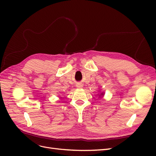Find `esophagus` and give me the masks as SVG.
I'll list each match as a JSON object with an SVG mask.
<instances>
[{
	"instance_id": "1",
	"label": "esophagus",
	"mask_w": 156,
	"mask_h": 156,
	"mask_svg": "<svg viewBox=\"0 0 156 156\" xmlns=\"http://www.w3.org/2000/svg\"><path fill=\"white\" fill-rule=\"evenodd\" d=\"M83 84H81V83H78L77 84V88H83Z\"/></svg>"
}]
</instances>
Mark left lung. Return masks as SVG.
<instances>
[{
    "mask_svg": "<svg viewBox=\"0 0 156 156\" xmlns=\"http://www.w3.org/2000/svg\"><path fill=\"white\" fill-rule=\"evenodd\" d=\"M104 94H105L104 92H100V94H98V96H99V98H101V97H103V96H104Z\"/></svg>",
    "mask_w": 156,
    "mask_h": 156,
    "instance_id": "8db88e82",
    "label": "left lung"
}]
</instances>
